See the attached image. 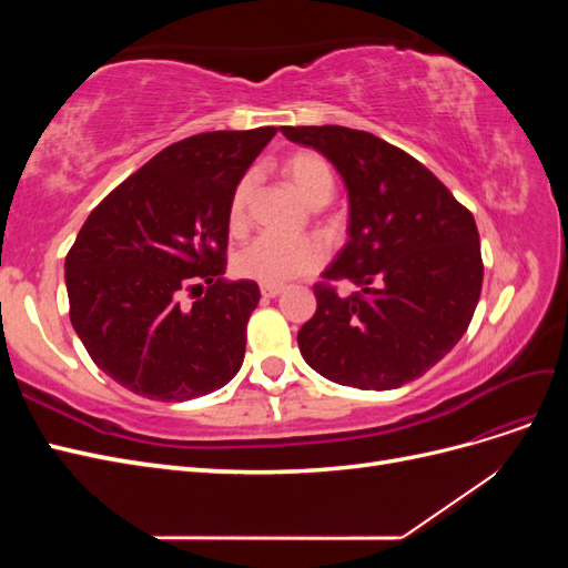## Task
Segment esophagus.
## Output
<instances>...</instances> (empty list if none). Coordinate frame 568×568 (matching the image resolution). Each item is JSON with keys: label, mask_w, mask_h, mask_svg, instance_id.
<instances>
[{"label": "esophagus", "mask_w": 568, "mask_h": 568, "mask_svg": "<svg viewBox=\"0 0 568 568\" xmlns=\"http://www.w3.org/2000/svg\"><path fill=\"white\" fill-rule=\"evenodd\" d=\"M284 291V286H277V284H263L261 286V294L265 296V298H277L280 294Z\"/></svg>", "instance_id": "esophagus-1"}]
</instances>
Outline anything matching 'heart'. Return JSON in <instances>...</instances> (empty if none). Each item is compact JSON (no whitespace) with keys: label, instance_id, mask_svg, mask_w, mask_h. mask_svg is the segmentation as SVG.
Segmentation results:
<instances>
[{"label":"heart","instance_id":"obj_1","mask_svg":"<svg viewBox=\"0 0 568 568\" xmlns=\"http://www.w3.org/2000/svg\"><path fill=\"white\" fill-rule=\"evenodd\" d=\"M284 178L296 186V192L311 203L322 205L334 196L336 180L332 165L326 163L313 149H298L282 161ZM253 192V175L239 178L232 189L227 205V225L232 232H242L246 227L248 201ZM324 246L313 236H272L263 234L253 239L234 257V270L246 280L257 284H286L291 280L313 274L324 263Z\"/></svg>","mask_w":568,"mask_h":568}]
</instances>
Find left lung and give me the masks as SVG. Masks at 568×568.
Masks as SVG:
<instances>
[{"label": "left lung", "instance_id": "8db88e82", "mask_svg": "<svg viewBox=\"0 0 568 568\" xmlns=\"http://www.w3.org/2000/svg\"><path fill=\"white\" fill-rule=\"evenodd\" d=\"M282 132L324 153L351 199V239L313 286L317 311L298 332L305 363L365 390L415 382L457 346L476 311L484 261L471 211L426 165L372 132ZM336 281L358 291L338 297Z\"/></svg>", "mask_w": 568, "mask_h": 568}]
</instances>
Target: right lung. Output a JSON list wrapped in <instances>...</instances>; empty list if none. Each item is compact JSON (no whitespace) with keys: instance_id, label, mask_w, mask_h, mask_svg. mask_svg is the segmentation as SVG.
I'll list each match as a JSON object with an SVG mask.
<instances>
[{"instance_id":"right-lung-1","label":"right lung","mask_w":568,"mask_h":568,"mask_svg":"<svg viewBox=\"0 0 568 568\" xmlns=\"http://www.w3.org/2000/svg\"><path fill=\"white\" fill-rule=\"evenodd\" d=\"M277 128L165 146L84 220L65 255L71 322L94 365L149 400L225 386L244 363L255 282H225L227 205ZM197 296L192 306L181 298Z\"/></svg>"}]
</instances>
